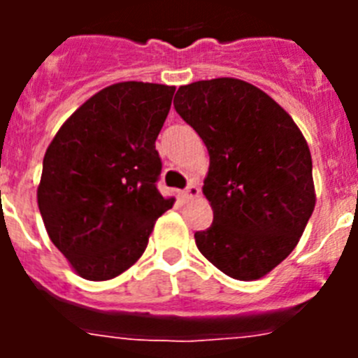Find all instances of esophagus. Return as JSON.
I'll return each instance as SVG.
<instances>
[{"label":"esophagus","mask_w":358,"mask_h":358,"mask_svg":"<svg viewBox=\"0 0 358 358\" xmlns=\"http://www.w3.org/2000/svg\"><path fill=\"white\" fill-rule=\"evenodd\" d=\"M199 195H201V189L197 188V185H192L188 186L186 189H182L181 194H179V197H181V201H192V199H197Z\"/></svg>","instance_id":"esophagus-1"}]
</instances>
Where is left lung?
Segmentation results:
<instances>
[{
    "label": "left lung",
    "instance_id": "left-lung-1",
    "mask_svg": "<svg viewBox=\"0 0 358 358\" xmlns=\"http://www.w3.org/2000/svg\"><path fill=\"white\" fill-rule=\"evenodd\" d=\"M173 107L210 154L202 194L213 224L195 233L208 262L255 281L294 251L315 208L312 156L290 115L238 78L181 85Z\"/></svg>",
    "mask_w": 358,
    "mask_h": 358
}]
</instances>
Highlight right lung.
<instances>
[{
  "label": "right lung",
  "mask_w": 358,
  "mask_h": 358,
  "mask_svg": "<svg viewBox=\"0 0 358 358\" xmlns=\"http://www.w3.org/2000/svg\"><path fill=\"white\" fill-rule=\"evenodd\" d=\"M173 85L118 82L85 100L46 148L37 204L50 240L84 280L125 273L176 199L157 192L156 140Z\"/></svg>",
  "instance_id": "add662e5"
}]
</instances>
